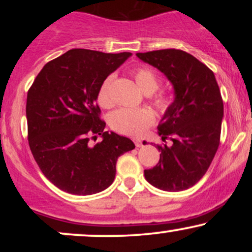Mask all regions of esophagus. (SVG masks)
Wrapping results in <instances>:
<instances>
[{
	"mask_svg": "<svg viewBox=\"0 0 252 252\" xmlns=\"http://www.w3.org/2000/svg\"><path fill=\"white\" fill-rule=\"evenodd\" d=\"M134 143H135V146L137 147V148H140V147H142V141H141V140H135Z\"/></svg>",
	"mask_w": 252,
	"mask_h": 252,
	"instance_id": "esophagus-1",
	"label": "esophagus"
}]
</instances>
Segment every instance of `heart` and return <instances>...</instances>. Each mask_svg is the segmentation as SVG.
<instances>
[{
  "instance_id": "1",
  "label": "heart",
  "mask_w": 252,
  "mask_h": 252,
  "mask_svg": "<svg viewBox=\"0 0 252 252\" xmlns=\"http://www.w3.org/2000/svg\"><path fill=\"white\" fill-rule=\"evenodd\" d=\"M136 84L140 86L144 94H150V100L156 110L166 112L173 105V96L167 91L155 92L160 86V77L154 70L147 66H138L131 70ZM114 76L104 78L97 91V103L104 109L111 108V85ZM155 123V115L152 110L146 108L140 109H118L109 116V124L112 130L126 136L140 137Z\"/></svg>"
}]
</instances>
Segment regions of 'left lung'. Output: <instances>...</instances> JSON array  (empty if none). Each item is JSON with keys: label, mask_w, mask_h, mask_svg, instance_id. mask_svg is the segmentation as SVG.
Masks as SVG:
<instances>
[{"label": "left lung", "mask_w": 252, "mask_h": 252, "mask_svg": "<svg viewBox=\"0 0 252 252\" xmlns=\"http://www.w3.org/2000/svg\"><path fill=\"white\" fill-rule=\"evenodd\" d=\"M166 74L175 99L160 124L158 135L172 146L156 144L160 161L144 170L146 180L168 192L194 186L209 169L220 143L224 105L215 73L192 54L169 48L136 54Z\"/></svg>", "instance_id": "obj_1"}]
</instances>
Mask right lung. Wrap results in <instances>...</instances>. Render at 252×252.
<instances>
[{"mask_svg": "<svg viewBox=\"0 0 252 252\" xmlns=\"http://www.w3.org/2000/svg\"><path fill=\"white\" fill-rule=\"evenodd\" d=\"M131 56L73 48L46 63L28 90V143L37 166L63 192L90 195L108 189L117 158L135 148L105 131L97 91L104 78ZM103 140L92 147L90 139Z\"/></svg>", "mask_w": 252, "mask_h": 252, "instance_id": "obj_1", "label": "right lung"}]
</instances>
